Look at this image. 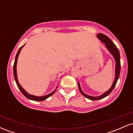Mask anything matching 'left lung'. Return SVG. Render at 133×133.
Here are the masks:
<instances>
[{
  "mask_svg": "<svg viewBox=\"0 0 133 133\" xmlns=\"http://www.w3.org/2000/svg\"><path fill=\"white\" fill-rule=\"evenodd\" d=\"M97 37L98 38L99 40L101 41L103 43L105 44V46L106 47L107 49L109 51V52L111 53V54L112 55V57H114V60L116 62V67H115V77H114V79L113 83H112V86L109 90L106 91V92H104L103 94L99 96H92L88 95V94H85L83 91H82L81 88L80 83L78 82V87L80 91V92H81V94L84 96L86 97V98L89 99L90 100L92 101H96V100H99L101 99L104 98V97H106L109 95L110 93L112 92V91L115 87L116 84L117 80H118L120 74V71H121V62H120V54H119V51L117 47L116 46L115 44H114V42L109 39L108 36H106V35L103 34L99 33L97 34Z\"/></svg>",
  "mask_w": 133,
  "mask_h": 133,
  "instance_id": "obj_1",
  "label": "left lung"
}]
</instances>
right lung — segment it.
I'll return each mask as SVG.
<instances>
[{"label": "right lung", "instance_id": "right-lung-1", "mask_svg": "<svg viewBox=\"0 0 133 133\" xmlns=\"http://www.w3.org/2000/svg\"><path fill=\"white\" fill-rule=\"evenodd\" d=\"M25 44H24V45H23L22 47H20L19 51H18L17 53V54H16V58H15V62H14V67H13L14 76L15 81H16L17 85L18 88H19V89L20 91H21V92H22V94L24 95V96H25V97H26L27 99H30V100H32V101H42L45 100V99H46L48 98V97H49L50 96H51L52 95V94L55 92V91H56V89H57V86L56 87V89H55L54 91H53L52 92H51V93H49V94H47V95H45V96H36L32 95V94H29V93L27 92V91H25V90L24 89V88H23L21 86V84H19V81H18L17 74V63L18 57H19V55L20 54V52H21V49H22V47H24V45H25Z\"/></svg>", "mask_w": 133, "mask_h": 133}]
</instances>
